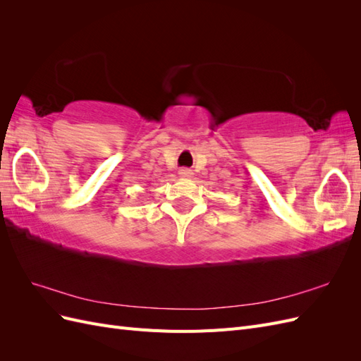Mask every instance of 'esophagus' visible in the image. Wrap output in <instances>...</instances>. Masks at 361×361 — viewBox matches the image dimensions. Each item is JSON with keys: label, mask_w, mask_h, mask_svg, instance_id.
<instances>
[{"label": "esophagus", "mask_w": 361, "mask_h": 361, "mask_svg": "<svg viewBox=\"0 0 361 361\" xmlns=\"http://www.w3.org/2000/svg\"><path fill=\"white\" fill-rule=\"evenodd\" d=\"M179 176L180 178H191L192 176V171L190 169H180L179 170Z\"/></svg>", "instance_id": "1"}]
</instances>
